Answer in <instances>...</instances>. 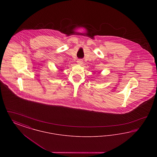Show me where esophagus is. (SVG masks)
<instances>
[{
  "mask_svg": "<svg viewBox=\"0 0 157 157\" xmlns=\"http://www.w3.org/2000/svg\"><path fill=\"white\" fill-rule=\"evenodd\" d=\"M77 63L79 64V65H82L83 63V60L82 59H78L77 61Z\"/></svg>",
  "mask_w": 157,
  "mask_h": 157,
  "instance_id": "1",
  "label": "esophagus"
}]
</instances>
